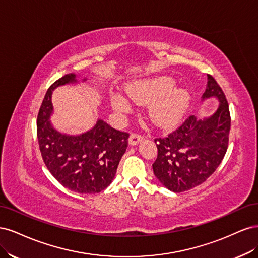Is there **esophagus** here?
<instances>
[{
  "instance_id": "1",
  "label": "esophagus",
  "mask_w": 258,
  "mask_h": 258,
  "mask_svg": "<svg viewBox=\"0 0 258 258\" xmlns=\"http://www.w3.org/2000/svg\"><path fill=\"white\" fill-rule=\"evenodd\" d=\"M143 141V137L141 135H137V134H131L129 137V144L130 145H137L140 142Z\"/></svg>"
}]
</instances>
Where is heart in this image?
<instances>
[{
	"label": "heart",
	"instance_id": "1",
	"mask_svg": "<svg viewBox=\"0 0 258 258\" xmlns=\"http://www.w3.org/2000/svg\"><path fill=\"white\" fill-rule=\"evenodd\" d=\"M175 82L169 76L147 79L136 83L129 90L130 98L139 104L152 103L150 115L160 127L173 126L184 116L189 105L190 95L184 88H173ZM116 111L127 112L129 99L118 95L112 99Z\"/></svg>",
	"mask_w": 258,
	"mask_h": 258
}]
</instances>
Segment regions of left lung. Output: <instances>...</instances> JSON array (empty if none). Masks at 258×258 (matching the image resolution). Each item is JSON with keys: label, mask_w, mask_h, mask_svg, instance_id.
<instances>
[{"label": "left lung", "mask_w": 258, "mask_h": 258, "mask_svg": "<svg viewBox=\"0 0 258 258\" xmlns=\"http://www.w3.org/2000/svg\"><path fill=\"white\" fill-rule=\"evenodd\" d=\"M212 97L220 102L214 114L205 118L191 115L168 137L155 139L158 155L153 163L154 174L171 191H186L206 182L221 165L227 151L228 102L222 88L208 74L202 101Z\"/></svg>", "instance_id": "8db88e82"}]
</instances>
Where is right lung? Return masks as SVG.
Wrapping results in <instances>:
<instances>
[{"mask_svg":"<svg viewBox=\"0 0 258 258\" xmlns=\"http://www.w3.org/2000/svg\"><path fill=\"white\" fill-rule=\"evenodd\" d=\"M74 83L76 75L67 74L46 92L37 115L38 145L46 167L61 185L75 192L96 194L112 183L127 150L129 134L112 128L102 119L77 136L54 129L49 120L53 111L51 93L59 86Z\"/></svg>","mask_w":258,"mask_h":258,"instance_id":"right-lung-1","label":"right lung"}]
</instances>
